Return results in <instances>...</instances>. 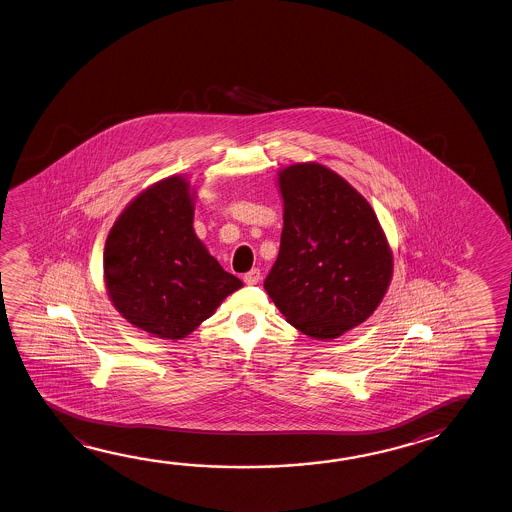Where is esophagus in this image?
Returning <instances> with one entry per match:
<instances>
[{
  "instance_id": "obj_1",
  "label": "esophagus",
  "mask_w": 512,
  "mask_h": 512,
  "mask_svg": "<svg viewBox=\"0 0 512 512\" xmlns=\"http://www.w3.org/2000/svg\"><path fill=\"white\" fill-rule=\"evenodd\" d=\"M261 279L260 269H252L243 276V281L247 283V285H258Z\"/></svg>"
}]
</instances>
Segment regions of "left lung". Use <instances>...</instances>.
I'll use <instances>...</instances> for the list:
<instances>
[{
	"label": "left lung",
	"mask_w": 512,
	"mask_h": 512,
	"mask_svg": "<svg viewBox=\"0 0 512 512\" xmlns=\"http://www.w3.org/2000/svg\"><path fill=\"white\" fill-rule=\"evenodd\" d=\"M283 233L265 290L308 337L337 338L371 317L392 278V251L371 204L319 163L279 172Z\"/></svg>",
	"instance_id": "obj_1"
}]
</instances>
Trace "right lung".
Segmentation results:
<instances>
[{
  "instance_id": "obj_1",
  "label": "right lung",
  "mask_w": 512,
  "mask_h": 512,
  "mask_svg": "<svg viewBox=\"0 0 512 512\" xmlns=\"http://www.w3.org/2000/svg\"><path fill=\"white\" fill-rule=\"evenodd\" d=\"M104 276L114 308L168 340L190 335L242 286L193 231V195L181 175L141 191L114 222Z\"/></svg>"
}]
</instances>
